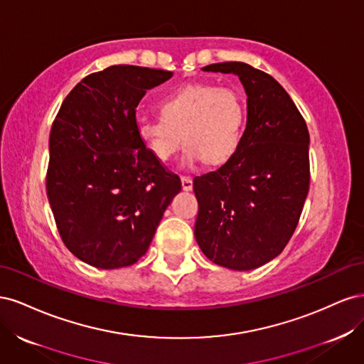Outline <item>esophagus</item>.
Masks as SVG:
<instances>
[{
  "mask_svg": "<svg viewBox=\"0 0 364 364\" xmlns=\"http://www.w3.org/2000/svg\"><path fill=\"white\" fill-rule=\"evenodd\" d=\"M181 181H182V188L185 191H191L193 190V179L191 178H188V176H182Z\"/></svg>",
  "mask_w": 364,
  "mask_h": 364,
  "instance_id": "1",
  "label": "esophagus"
}]
</instances>
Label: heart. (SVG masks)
<instances>
[{
    "label": "heart",
    "mask_w": 364,
    "mask_h": 364,
    "mask_svg": "<svg viewBox=\"0 0 364 364\" xmlns=\"http://www.w3.org/2000/svg\"><path fill=\"white\" fill-rule=\"evenodd\" d=\"M159 114L161 119L141 121L138 138L161 162L171 161L185 142L186 164L220 165L234 158L243 139L246 107L232 87L211 83L182 86L162 98Z\"/></svg>",
    "instance_id": "1"
}]
</instances>
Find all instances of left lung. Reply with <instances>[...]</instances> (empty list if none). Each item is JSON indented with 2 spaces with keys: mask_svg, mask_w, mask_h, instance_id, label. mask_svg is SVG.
<instances>
[{
  "mask_svg": "<svg viewBox=\"0 0 364 364\" xmlns=\"http://www.w3.org/2000/svg\"><path fill=\"white\" fill-rule=\"evenodd\" d=\"M203 71L240 77L247 123L234 158L194 178V235L218 266L252 270L278 257L299 223L310 188V135L299 109L270 74L243 62L213 63Z\"/></svg>",
  "mask_w": 364,
  "mask_h": 364,
  "instance_id": "left-lung-1",
  "label": "left lung"
}]
</instances>
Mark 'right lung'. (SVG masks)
I'll use <instances>...</instances> for the list:
<instances>
[{
  "label": "right lung",
  "instance_id": "right-lung-1",
  "mask_svg": "<svg viewBox=\"0 0 364 364\" xmlns=\"http://www.w3.org/2000/svg\"><path fill=\"white\" fill-rule=\"evenodd\" d=\"M171 71L114 65L65 98L50 132L47 196L68 250L97 269L135 264L181 191L138 138L136 106Z\"/></svg>",
  "mask_w": 364,
  "mask_h": 364
}]
</instances>
